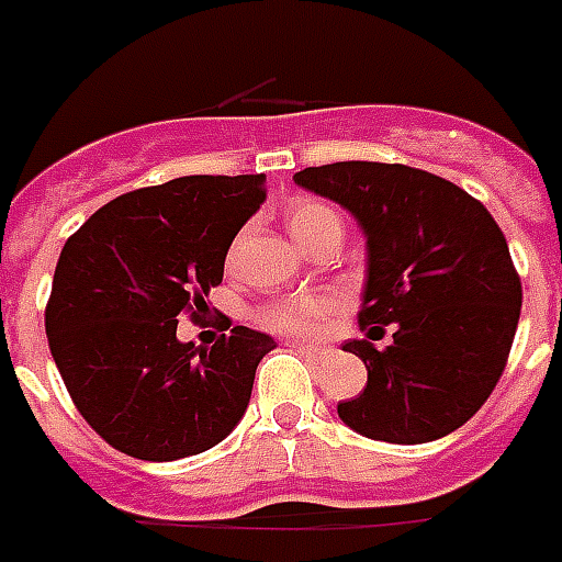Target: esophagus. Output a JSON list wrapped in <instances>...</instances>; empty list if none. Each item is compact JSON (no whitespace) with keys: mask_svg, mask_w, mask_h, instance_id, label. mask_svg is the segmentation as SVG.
Returning <instances> with one entry per match:
<instances>
[{"mask_svg":"<svg viewBox=\"0 0 562 562\" xmlns=\"http://www.w3.org/2000/svg\"><path fill=\"white\" fill-rule=\"evenodd\" d=\"M296 349L307 358H326L328 356V346H323V344H296Z\"/></svg>","mask_w":562,"mask_h":562,"instance_id":"34e87169","label":"esophagus"}]
</instances>
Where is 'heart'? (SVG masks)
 Listing matches in <instances>:
<instances>
[{
  "label": "heart",
  "mask_w": 562,
  "mask_h": 562,
  "mask_svg": "<svg viewBox=\"0 0 562 562\" xmlns=\"http://www.w3.org/2000/svg\"><path fill=\"white\" fill-rule=\"evenodd\" d=\"M286 227L307 251H314L326 239H335V236L344 234V222H340L335 210L323 204V201H307V198L286 206ZM239 243H243V236L231 248V257L236 255ZM331 307H335V302L326 293H302V296L276 299L269 305L257 307L255 319L269 331H278V335H302V331H311V328L319 326L331 314Z\"/></svg>",
  "instance_id": "1"
}]
</instances>
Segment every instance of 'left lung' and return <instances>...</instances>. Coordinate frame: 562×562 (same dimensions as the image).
I'll list each match as a JSON object with an SVG mask.
<instances>
[{"mask_svg": "<svg viewBox=\"0 0 562 562\" xmlns=\"http://www.w3.org/2000/svg\"><path fill=\"white\" fill-rule=\"evenodd\" d=\"M349 210L367 236L361 328L394 323V344L344 346L367 364V387L340 403L373 441L424 445L471 420L495 391L521 314L504 231L465 189L420 168L331 162L293 177Z\"/></svg>", "mask_w": 562, "mask_h": 562, "instance_id": "1", "label": "left lung"}]
</instances>
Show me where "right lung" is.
<instances>
[{"label":"right lung","instance_id":"add662e5","mask_svg":"<svg viewBox=\"0 0 562 562\" xmlns=\"http://www.w3.org/2000/svg\"><path fill=\"white\" fill-rule=\"evenodd\" d=\"M266 201L263 175H192L100 206L61 248L46 337L79 415L145 462L204 453L246 415L276 340L234 326L216 344L177 340L206 311L227 248Z\"/></svg>","mask_w":562,"mask_h":562}]
</instances>
